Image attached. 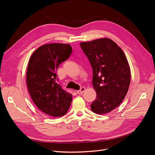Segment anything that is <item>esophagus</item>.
I'll return each instance as SVG.
<instances>
[{
	"mask_svg": "<svg viewBox=\"0 0 155 155\" xmlns=\"http://www.w3.org/2000/svg\"><path fill=\"white\" fill-rule=\"evenodd\" d=\"M85 87H81L80 90H79L77 91V93L79 94H83L84 92H85Z\"/></svg>",
	"mask_w": 155,
	"mask_h": 155,
	"instance_id": "obj_1",
	"label": "esophagus"
}]
</instances>
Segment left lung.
Here are the masks:
<instances>
[{"label":"left lung","instance_id":"8db88e82","mask_svg":"<svg viewBox=\"0 0 155 155\" xmlns=\"http://www.w3.org/2000/svg\"><path fill=\"white\" fill-rule=\"evenodd\" d=\"M79 45L92 68V85L97 95L91 109L97 114L109 113L121 104L128 92L130 81L128 61L120 46L109 38Z\"/></svg>","mask_w":155,"mask_h":155}]
</instances>
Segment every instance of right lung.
Returning a JSON list of instances; mask_svg holds the SVG:
<instances>
[{"label":"right lung","mask_w":155,"mask_h":155,"mask_svg":"<svg viewBox=\"0 0 155 155\" xmlns=\"http://www.w3.org/2000/svg\"><path fill=\"white\" fill-rule=\"evenodd\" d=\"M72 50L68 44H46L34 51L29 60L26 72L29 94L37 108L51 117L64 115L72 101L71 94L58 84L55 73Z\"/></svg>","instance_id":"add662e5"}]
</instances>
